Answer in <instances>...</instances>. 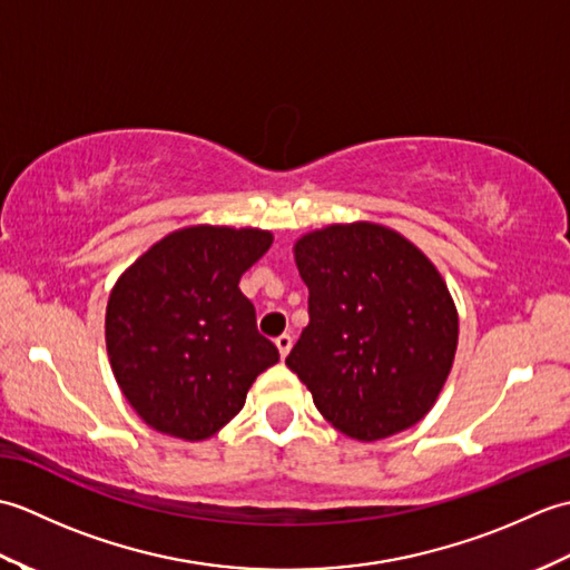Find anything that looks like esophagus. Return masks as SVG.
<instances>
[{
	"instance_id": "obj_1",
	"label": "esophagus",
	"mask_w": 570,
	"mask_h": 570,
	"mask_svg": "<svg viewBox=\"0 0 570 570\" xmlns=\"http://www.w3.org/2000/svg\"><path fill=\"white\" fill-rule=\"evenodd\" d=\"M274 345H276V350H278V355H282V360L292 353V345H294V337L292 335H278L276 341H274Z\"/></svg>"
}]
</instances>
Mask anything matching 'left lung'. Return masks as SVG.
Masks as SVG:
<instances>
[{
	"instance_id": "left-lung-1",
	"label": "left lung",
	"mask_w": 570,
	"mask_h": 570,
	"mask_svg": "<svg viewBox=\"0 0 570 570\" xmlns=\"http://www.w3.org/2000/svg\"><path fill=\"white\" fill-rule=\"evenodd\" d=\"M308 325L286 357L321 416L370 443L433 409L458 347V311L441 272L396 229L357 220L301 235Z\"/></svg>"
}]
</instances>
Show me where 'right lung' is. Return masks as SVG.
<instances>
[{
  "label": "right lung",
  "mask_w": 570,
  "mask_h": 570,
  "mask_svg": "<svg viewBox=\"0 0 570 570\" xmlns=\"http://www.w3.org/2000/svg\"><path fill=\"white\" fill-rule=\"evenodd\" d=\"M272 242L259 227L188 225L115 282L105 313L107 357L119 390L154 431L190 443L210 439L278 362L239 292L242 274Z\"/></svg>",
  "instance_id": "add662e5"
}]
</instances>
